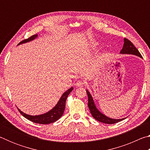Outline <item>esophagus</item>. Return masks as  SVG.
<instances>
[{
	"label": "esophagus",
	"instance_id": "esophagus-1",
	"mask_svg": "<svg viewBox=\"0 0 150 150\" xmlns=\"http://www.w3.org/2000/svg\"><path fill=\"white\" fill-rule=\"evenodd\" d=\"M84 81H82V80H78L77 82L75 83V85L77 86V87H83V85H84Z\"/></svg>",
	"mask_w": 150,
	"mask_h": 150
}]
</instances>
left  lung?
<instances>
[{"instance_id":"1","label":"left lung","mask_w":150,"mask_h":150,"mask_svg":"<svg viewBox=\"0 0 150 150\" xmlns=\"http://www.w3.org/2000/svg\"><path fill=\"white\" fill-rule=\"evenodd\" d=\"M124 45L122 50L120 51V54H133L136 55L137 56H139L140 57H142V55L139 52V51L137 50V48L134 46V44L132 43L130 40L124 38ZM87 93L88 96V108H89L90 112L92 115L93 117L95 119V120L100 122L105 123V124H112L117 123L118 122L124 120L125 118L122 119H112L110 118H108L105 115H104L100 112L98 111V110L95 105V103H94L93 99L91 96V94L87 90Z\"/></svg>"}]
</instances>
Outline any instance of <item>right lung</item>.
<instances>
[{
	"instance_id": "obj_1",
	"label": "right lung",
	"mask_w": 150,
	"mask_h": 150,
	"mask_svg": "<svg viewBox=\"0 0 150 150\" xmlns=\"http://www.w3.org/2000/svg\"><path fill=\"white\" fill-rule=\"evenodd\" d=\"M37 36H38L37 34L33 35L32 36L28 38V39H25L24 40H22V42H20L19 43L18 45L23 44V43H26V42L31 41V40L35 39ZM73 90V88L71 87L69 89H68L66 92L63 93L57 105H55L54 107L52 109V110H50L47 113L44 114V115H38V116H31V115H26V114L22 112L20 110H19L18 108V110H19L20 113L24 117L28 119L29 120L32 121L34 123L41 124H48L50 123H53L54 122L57 121L58 119H59L61 116L63 115V112H64L65 108L66 100H67L68 95H69V93L71 92Z\"/></svg>"
}]
</instances>
